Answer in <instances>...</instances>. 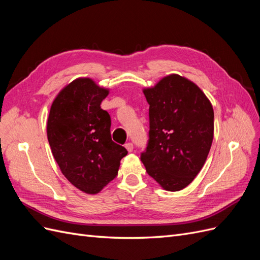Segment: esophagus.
Listing matches in <instances>:
<instances>
[{
    "mask_svg": "<svg viewBox=\"0 0 260 260\" xmlns=\"http://www.w3.org/2000/svg\"><path fill=\"white\" fill-rule=\"evenodd\" d=\"M124 147L127 148V151H128V152H130V153L133 151V144H132V143H130V142L125 143V144H124Z\"/></svg>",
    "mask_w": 260,
    "mask_h": 260,
    "instance_id": "34e87169",
    "label": "esophagus"
}]
</instances>
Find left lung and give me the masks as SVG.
I'll list each match as a JSON object with an SVG mask.
<instances>
[{"label":"left lung","mask_w":260,"mask_h":260,"mask_svg":"<svg viewBox=\"0 0 260 260\" xmlns=\"http://www.w3.org/2000/svg\"><path fill=\"white\" fill-rule=\"evenodd\" d=\"M149 104V140L141 160L164 190L190 184L205 164L214 139V109L198 85L171 74L143 89Z\"/></svg>","instance_id":"1"}]
</instances>
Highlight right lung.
Segmentation results:
<instances>
[{
    "label": "right lung",
    "mask_w": 260,
    "mask_h": 260,
    "mask_svg": "<svg viewBox=\"0 0 260 260\" xmlns=\"http://www.w3.org/2000/svg\"><path fill=\"white\" fill-rule=\"evenodd\" d=\"M108 93L91 78H78L55 98L46 124L61 174L86 194H98L114 180L128 154L113 142L111 116L101 108Z\"/></svg>",
    "instance_id": "right-lung-1"
}]
</instances>
